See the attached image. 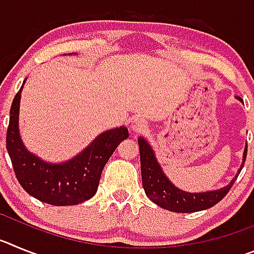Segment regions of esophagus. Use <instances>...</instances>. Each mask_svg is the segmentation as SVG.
<instances>
[{
  "instance_id": "34e87169",
  "label": "esophagus",
  "mask_w": 254,
  "mask_h": 254,
  "mask_svg": "<svg viewBox=\"0 0 254 254\" xmlns=\"http://www.w3.org/2000/svg\"><path fill=\"white\" fill-rule=\"evenodd\" d=\"M131 129L133 132H143L147 129V125L145 122V120L137 117V118H134L131 122Z\"/></svg>"
}]
</instances>
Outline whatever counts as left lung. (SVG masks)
<instances>
[{"mask_svg":"<svg viewBox=\"0 0 254 254\" xmlns=\"http://www.w3.org/2000/svg\"><path fill=\"white\" fill-rule=\"evenodd\" d=\"M238 99L243 102V99L241 98H238ZM138 146H140L141 176H142V186L145 193L152 202L165 210L173 211V212L185 214V212H196V211L212 207L228 194L238 178L237 176L230 182V185L221 190L203 192V193H188L185 190H178L176 186H173L169 179L164 176L160 165L155 159L154 151L142 137L138 138ZM247 151H248V145L244 150L243 165L247 158ZM242 168L239 169V173H241Z\"/></svg>","mask_w":254,"mask_h":254,"instance_id":"obj_1","label":"left lung"}]
</instances>
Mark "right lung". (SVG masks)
I'll return each instance as SVG.
<instances>
[{"label":"right lung","instance_id":"add662e5","mask_svg":"<svg viewBox=\"0 0 254 254\" xmlns=\"http://www.w3.org/2000/svg\"><path fill=\"white\" fill-rule=\"evenodd\" d=\"M22 86L10 109L6 149L13 172L21 187L30 196L55 206L77 205L96 193L108 159L121 141L128 137L126 127L109 129L95 138L80 155L64 164H47L30 154L19 133V105Z\"/></svg>","mask_w":254,"mask_h":254}]
</instances>
